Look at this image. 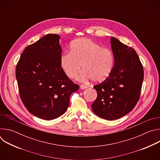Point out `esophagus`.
<instances>
[{"mask_svg": "<svg viewBox=\"0 0 160 160\" xmlns=\"http://www.w3.org/2000/svg\"><path fill=\"white\" fill-rule=\"evenodd\" d=\"M80 88L81 89H85V88H87V86H86V85H80Z\"/></svg>", "mask_w": 160, "mask_h": 160, "instance_id": "1", "label": "esophagus"}]
</instances>
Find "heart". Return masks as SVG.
I'll return each instance as SVG.
<instances>
[{
    "label": "heart",
    "mask_w": 160,
    "mask_h": 160,
    "mask_svg": "<svg viewBox=\"0 0 160 160\" xmlns=\"http://www.w3.org/2000/svg\"><path fill=\"white\" fill-rule=\"evenodd\" d=\"M60 65L65 75L70 78L78 77L80 81L91 79L101 82L110 75L114 66L112 51L88 38L74 40L70 45V51H66L60 56Z\"/></svg>",
    "instance_id": "1"
}]
</instances>
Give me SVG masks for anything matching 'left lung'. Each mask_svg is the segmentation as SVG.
I'll use <instances>...</instances> for the list:
<instances>
[{"label": "left lung", "instance_id": "obj_1", "mask_svg": "<svg viewBox=\"0 0 160 160\" xmlns=\"http://www.w3.org/2000/svg\"><path fill=\"white\" fill-rule=\"evenodd\" d=\"M111 43L115 64L108 77L94 86L98 97L92 109L99 117L113 120L127 115L139 101L144 70L133 48L115 37Z\"/></svg>", "mask_w": 160, "mask_h": 160}]
</instances>
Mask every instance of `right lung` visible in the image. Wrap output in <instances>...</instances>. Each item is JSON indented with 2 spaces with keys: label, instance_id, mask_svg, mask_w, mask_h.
<instances>
[{
  "label": "right lung",
  "instance_id": "add662e5",
  "mask_svg": "<svg viewBox=\"0 0 160 160\" xmlns=\"http://www.w3.org/2000/svg\"><path fill=\"white\" fill-rule=\"evenodd\" d=\"M59 38L58 34H48L28 45L16 67L22 103L32 115L46 120L64 114L71 94L79 88L61 67Z\"/></svg>",
  "mask_w": 160,
  "mask_h": 160
}]
</instances>
